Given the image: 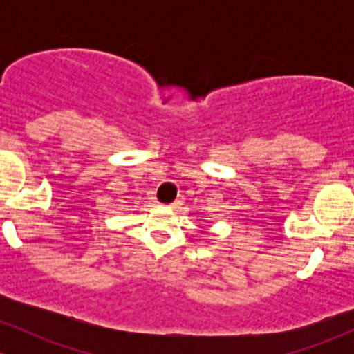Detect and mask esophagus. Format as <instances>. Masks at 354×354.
Returning a JSON list of instances; mask_svg holds the SVG:
<instances>
[{"instance_id": "esophagus-1", "label": "esophagus", "mask_w": 354, "mask_h": 354, "mask_svg": "<svg viewBox=\"0 0 354 354\" xmlns=\"http://www.w3.org/2000/svg\"><path fill=\"white\" fill-rule=\"evenodd\" d=\"M180 203H181V202H180V200H174V202H173V203H169V207H171V209H176V207H178V205H180Z\"/></svg>"}]
</instances>
